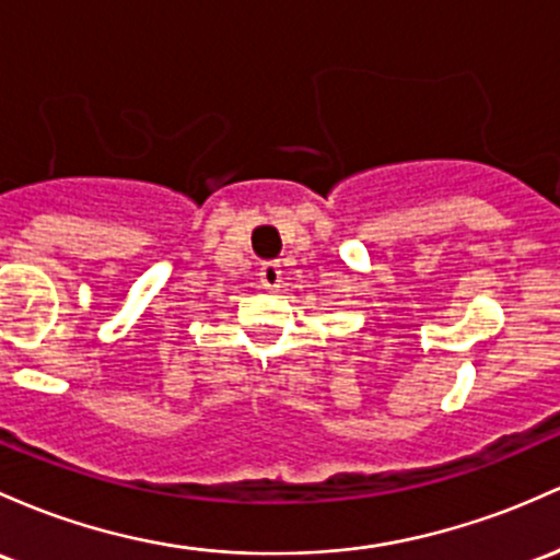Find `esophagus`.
<instances>
[{
	"mask_svg": "<svg viewBox=\"0 0 560 560\" xmlns=\"http://www.w3.org/2000/svg\"><path fill=\"white\" fill-rule=\"evenodd\" d=\"M260 284L262 290L268 292H276L281 287V266L279 262H266V266L260 268Z\"/></svg>",
	"mask_w": 560,
	"mask_h": 560,
	"instance_id": "34e87169",
	"label": "esophagus"
}]
</instances>
